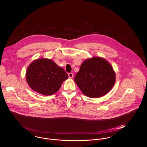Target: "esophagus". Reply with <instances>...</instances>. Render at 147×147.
<instances>
[{"label": "esophagus", "mask_w": 147, "mask_h": 147, "mask_svg": "<svg viewBox=\"0 0 147 147\" xmlns=\"http://www.w3.org/2000/svg\"><path fill=\"white\" fill-rule=\"evenodd\" d=\"M68 77H69V78H70V79L73 78V77H74V74H73L72 73H69V74H68Z\"/></svg>", "instance_id": "34e87169"}]
</instances>
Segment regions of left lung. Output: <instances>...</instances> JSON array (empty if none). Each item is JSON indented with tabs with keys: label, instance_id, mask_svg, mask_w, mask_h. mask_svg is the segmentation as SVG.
<instances>
[{
	"label": "left lung",
	"instance_id": "left-lung-1",
	"mask_svg": "<svg viewBox=\"0 0 147 147\" xmlns=\"http://www.w3.org/2000/svg\"><path fill=\"white\" fill-rule=\"evenodd\" d=\"M115 73L105 59L94 57L85 60L74 78L82 93L90 98L104 96L113 88Z\"/></svg>",
	"mask_w": 147,
	"mask_h": 147
}]
</instances>
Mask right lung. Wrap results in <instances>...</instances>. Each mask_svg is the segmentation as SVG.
<instances>
[{"label": "right lung", "instance_id": "right-lung-1", "mask_svg": "<svg viewBox=\"0 0 147 147\" xmlns=\"http://www.w3.org/2000/svg\"><path fill=\"white\" fill-rule=\"evenodd\" d=\"M25 76L31 89L45 96L56 93L68 78L63 68L47 58L33 61L28 67Z\"/></svg>", "mask_w": 147, "mask_h": 147}]
</instances>
